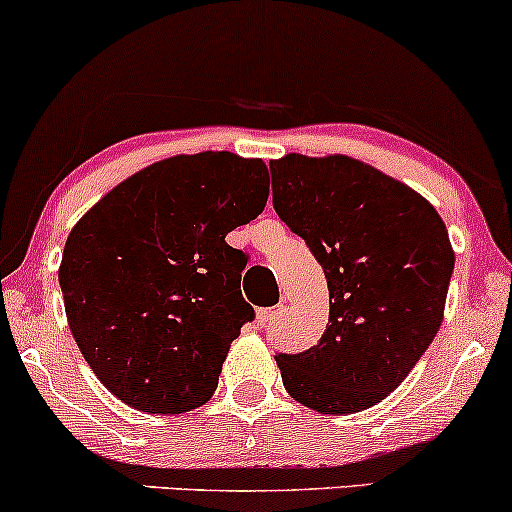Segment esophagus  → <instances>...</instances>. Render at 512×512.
I'll list each match as a JSON object with an SVG mask.
<instances>
[{
	"label": "esophagus",
	"instance_id": "34e87169",
	"mask_svg": "<svg viewBox=\"0 0 512 512\" xmlns=\"http://www.w3.org/2000/svg\"><path fill=\"white\" fill-rule=\"evenodd\" d=\"M284 310H286V305H284V303L272 305V308H260V310H257V322H260L262 327L272 325V322H274L276 317H279L281 313H284Z\"/></svg>",
	"mask_w": 512,
	"mask_h": 512
}]
</instances>
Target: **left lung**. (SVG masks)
Returning a JSON list of instances; mask_svg holds the SVG:
<instances>
[{
	"label": "left lung",
	"mask_w": 512,
	"mask_h": 512,
	"mask_svg": "<svg viewBox=\"0 0 512 512\" xmlns=\"http://www.w3.org/2000/svg\"><path fill=\"white\" fill-rule=\"evenodd\" d=\"M274 209L322 264L330 320L320 344L279 354L286 392L354 414L395 392L440 330L455 252L433 204L351 156L286 154Z\"/></svg>",
	"instance_id": "obj_1"
}]
</instances>
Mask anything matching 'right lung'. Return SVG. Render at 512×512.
<instances>
[{
	"mask_svg": "<svg viewBox=\"0 0 512 512\" xmlns=\"http://www.w3.org/2000/svg\"><path fill=\"white\" fill-rule=\"evenodd\" d=\"M262 158L180 154L115 185L64 243L60 286L69 330L98 380L146 414L207 404L240 327L245 252L226 243L262 214Z\"/></svg>",
	"mask_w": 512,
	"mask_h": 512,
	"instance_id": "add662e5",
	"label": "right lung"
}]
</instances>
